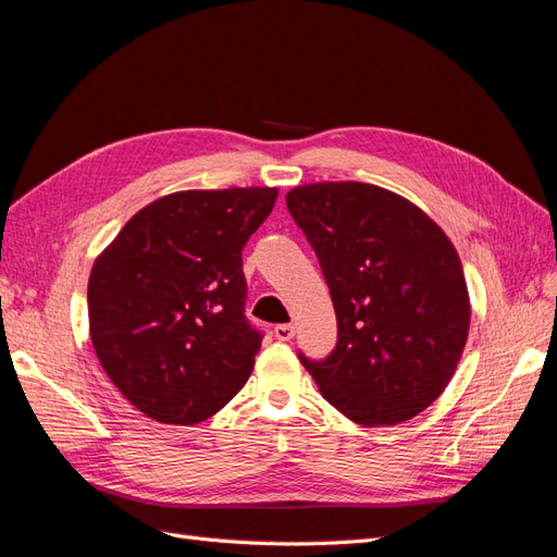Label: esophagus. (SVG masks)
<instances>
[{
	"label": "esophagus",
	"mask_w": 557,
	"mask_h": 557,
	"mask_svg": "<svg viewBox=\"0 0 557 557\" xmlns=\"http://www.w3.org/2000/svg\"><path fill=\"white\" fill-rule=\"evenodd\" d=\"M274 336H276L278 342H290L293 336H295V327H293V325H288V323L276 325V327H274Z\"/></svg>",
	"instance_id": "obj_1"
}]
</instances>
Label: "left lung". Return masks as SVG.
<instances>
[{"instance_id":"obj_1","label":"left lung","mask_w":557,"mask_h":557,"mask_svg":"<svg viewBox=\"0 0 557 557\" xmlns=\"http://www.w3.org/2000/svg\"><path fill=\"white\" fill-rule=\"evenodd\" d=\"M327 281L336 346L299 360L360 425L404 423L444 393L469 332L458 250L428 213L379 185L311 183L285 195Z\"/></svg>"}]
</instances>
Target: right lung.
<instances>
[{
  "mask_svg": "<svg viewBox=\"0 0 557 557\" xmlns=\"http://www.w3.org/2000/svg\"><path fill=\"white\" fill-rule=\"evenodd\" d=\"M276 197V188L164 195L95 260V352L132 407L158 423L197 425L248 381L262 332L244 313L242 250Z\"/></svg>",
  "mask_w": 557,
  "mask_h": 557,
  "instance_id": "obj_1",
  "label": "right lung"
}]
</instances>
